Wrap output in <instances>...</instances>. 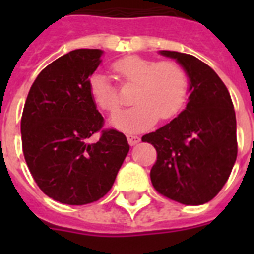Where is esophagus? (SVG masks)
<instances>
[{
    "mask_svg": "<svg viewBox=\"0 0 254 254\" xmlns=\"http://www.w3.org/2000/svg\"><path fill=\"white\" fill-rule=\"evenodd\" d=\"M127 140H128V143L131 146H134V145H137L140 142L141 138L136 136V134H127Z\"/></svg>",
    "mask_w": 254,
    "mask_h": 254,
    "instance_id": "34e87169",
    "label": "esophagus"
}]
</instances>
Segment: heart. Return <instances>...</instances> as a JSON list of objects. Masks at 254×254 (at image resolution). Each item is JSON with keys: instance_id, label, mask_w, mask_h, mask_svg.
Segmentation results:
<instances>
[{"instance_id": "heart-1", "label": "heart", "mask_w": 254, "mask_h": 254, "mask_svg": "<svg viewBox=\"0 0 254 254\" xmlns=\"http://www.w3.org/2000/svg\"><path fill=\"white\" fill-rule=\"evenodd\" d=\"M123 86L136 85L132 95L133 107L112 118V125L123 131H142L156 121H168L185 107L190 78L185 67L174 61H155L127 56L112 64ZM96 104L108 113L122 108L120 91L105 75L96 73L90 80Z\"/></svg>"}]
</instances>
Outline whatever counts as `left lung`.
<instances>
[{
    "label": "left lung",
    "mask_w": 254,
    "mask_h": 254,
    "mask_svg": "<svg viewBox=\"0 0 254 254\" xmlns=\"http://www.w3.org/2000/svg\"><path fill=\"white\" fill-rule=\"evenodd\" d=\"M176 58L190 77V100L177 118L142 136L158 158L150 178L167 198L202 205L219 193L237 160V120L225 84L194 56L161 51Z\"/></svg>",
    "instance_id": "1"
}]
</instances>
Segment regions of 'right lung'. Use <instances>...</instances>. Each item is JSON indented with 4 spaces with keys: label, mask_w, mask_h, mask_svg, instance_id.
I'll return each instance as SVG.
<instances>
[{
    "label": "right lung",
    "mask_w": 254,
    "mask_h": 254,
    "mask_svg": "<svg viewBox=\"0 0 254 254\" xmlns=\"http://www.w3.org/2000/svg\"><path fill=\"white\" fill-rule=\"evenodd\" d=\"M100 49H75L38 75L21 117L22 152L43 193L66 205L95 202L109 192L129 145L104 128L90 89ZM94 133L100 140L91 143Z\"/></svg>",
    "instance_id": "right-lung-1"
}]
</instances>
